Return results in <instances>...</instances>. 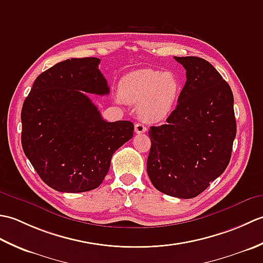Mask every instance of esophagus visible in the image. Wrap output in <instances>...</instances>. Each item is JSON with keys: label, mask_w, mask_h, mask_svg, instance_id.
I'll return each instance as SVG.
<instances>
[{"label": "esophagus", "mask_w": 263, "mask_h": 263, "mask_svg": "<svg viewBox=\"0 0 263 263\" xmlns=\"http://www.w3.org/2000/svg\"><path fill=\"white\" fill-rule=\"evenodd\" d=\"M135 131L140 135V133H144L147 131V127L144 126V124H142V123H137L135 125Z\"/></svg>", "instance_id": "1"}]
</instances>
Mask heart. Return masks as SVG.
Wrapping results in <instances>:
<instances>
[{"mask_svg": "<svg viewBox=\"0 0 263 263\" xmlns=\"http://www.w3.org/2000/svg\"><path fill=\"white\" fill-rule=\"evenodd\" d=\"M182 81L173 72L143 69L130 72L120 82V95L126 103L139 105V116L156 123L165 120L181 97Z\"/></svg>", "mask_w": 263, "mask_h": 263, "instance_id": "heart-1", "label": "heart"}]
</instances>
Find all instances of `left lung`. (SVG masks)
<instances>
[{
	"instance_id": "left-lung-1",
	"label": "left lung",
	"mask_w": 263,
	"mask_h": 263,
	"mask_svg": "<svg viewBox=\"0 0 263 263\" xmlns=\"http://www.w3.org/2000/svg\"><path fill=\"white\" fill-rule=\"evenodd\" d=\"M186 70V82L167 123L149 130L147 160L153 185L171 197L192 199L230 164L236 137L230 85L208 61L174 57Z\"/></svg>"
}]
</instances>
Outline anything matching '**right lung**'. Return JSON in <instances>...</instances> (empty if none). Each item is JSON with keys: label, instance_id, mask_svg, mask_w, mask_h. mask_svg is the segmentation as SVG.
<instances>
[{"label": "right lung", "instance_id": "obj_1", "mask_svg": "<svg viewBox=\"0 0 263 263\" xmlns=\"http://www.w3.org/2000/svg\"><path fill=\"white\" fill-rule=\"evenodd\" d=\"M97 58L55 64L33 82L21 110V143L39 177L60 192L97 189L114 153L133 137L130 121L106 122L85 92L107 95Z\"/></svg>", "mask_w": 263, "mask_h": 263}]
</instances>
